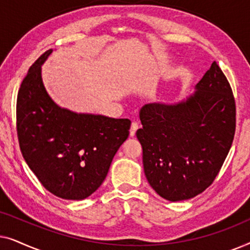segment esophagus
Here are the masks:
<instances>
[{
	"instance_id": "obj_1",
	"label": "esophagus",
	"mask_w": 250,
	"mask_h": 250,
	"mask_svg": "<svg viewBox=\"0 0 250 250\" xmlns=\"http://www.w3.org/2000/svg\"><path fill=\"white\" fill-rule=\"evenodd\" d=\"M139 127H140V126H139L138 123H135V122L132 123L131 129H129V135H131L132 138L135 135V133H136V131H138V129H139Z\"/></svg>"
}]
</instances>
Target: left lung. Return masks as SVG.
I'll use <instances>...</instances> for the list:
<instances>
[{
	"mask_svg": "<svg viewBox=\"0 0 250 250\" xmlns=\"http://www.w3.org/2000/svg\"><path fill=\"white\" fill-rule=\"evenodd\" d=\"M194 88L175 104H148L140 109L142 128L136 138L146 177L169 201L190 199L206 190L233 141L234 98L215 61Z\"/></svg>",
	"mask_w": 250,
	"mask_h": 250,
	"instance_id": "obj_1",
	"label": "left lung"
}]
</instances>
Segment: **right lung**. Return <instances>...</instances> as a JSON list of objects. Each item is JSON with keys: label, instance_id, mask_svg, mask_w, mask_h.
I'll use <instances>...</instances> for the list:
<instances>
[{"label": "right lung", "instance_id": "obj_1", "mask_svg": "<svg viewBox=\"0 0 250 250\" xmlns=\"http://www.w3.org/2000/svg\"><path fill=\"white\" fill-rule=\"evenodd\" d=\"M44 52L23 78L17 98V133L27 165L46 190L83 200L98 190L126 139L131 121L61 108L45 90Z\"/></svg>", "mask_w": 250, "mask_h": 250}]
</instances>
